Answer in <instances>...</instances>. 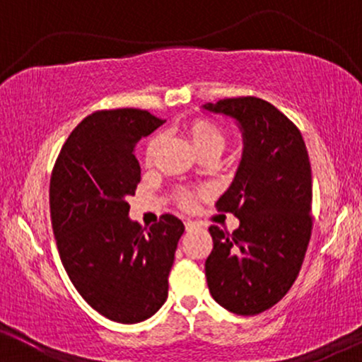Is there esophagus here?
Returning a JSON list of instances; mask_svg holds the SVG:
<instances>
[{
    "label": "esophagus",
    "mask_w": 362,
    "mask_h": 362,
    "mask_svg": "<svg viewBox=\"0 0 362 362\" xmlns=\"http://www.w3.org/2000/svg\"><path fill=\"white\" fill-rule=\"evenodd\" d=\"M201 226V223H197V221H185V230L187 231H190V230H195V228H199Z\"/></svg>",
    "instance_id": "34e87169"
}]
</instances>
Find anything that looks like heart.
I'll list each match as a JSON object with an SVG mask.
<instances>
[{"mask_svg": "<svg viewBox=\"0 0 362 362\" xmlns=\"http://www.w3.org/2000/svg\"><path fill=\"white\" fill-rule=\"evenodd\" d=\"M190 139H192L195 149L199 153L204 151L209 148H224V136L221 134L218 127H214L213 124L206 122V120H195L192 126L189 127ZM158 139H153L148 146V160H151L153 149H155ZM199 194L192 192V190H180L177 195V202L182 209L190 211L197 202Z\"/></svg>", "mask_w": 362, "mask_h": 362, "instance_id": "1", "label": "heart"}]
</instances>
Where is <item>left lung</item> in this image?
I'll list each match as a JSON object with an SVG mask.
<instances>
[{"label":"left lung","mask_w":362,"mask_h":362,"mask_svg":"<svg viewBox=\"0 0 362 362\" xmlns=\"http://www.w3.org/2000/svg\"><path fill=\"white\" fill-rule=\"evenodd\" d=\"M204 109L238 120L245 141L233 184L216 202L240 226H209L207 286L231 313L259 315L288 294L305 260L313 230L308 151L300 129L262 98H223Z\"/></svg>","instance_id":"obj_1"}]
</instances>
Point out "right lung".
<instances>
[{
  "label": "right lung",
  "instance_id": "1",
  "mask_svg": "<svg viewBox=\"0 0 362 362\" xmlns=\"http://www.w3.org/2000/svg\"><path fill=\"white\" fill-rule=\"evenodd\" d=\"M163 120L141 109L97 110L74 127L54 163L49 204L69 279L93 310L119 323L156 313L184 223L163 214L151 228L129 219L141 167L134 149Z\"/></svg>",
  "mask_w": 362,
  "mask_h": 362
}]
</instances>
